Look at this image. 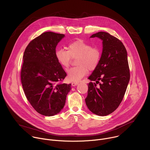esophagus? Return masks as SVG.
Here are the masks:
<instances>
[{
  "mask_svg": "<svg viewBox=\"0 0 150 150\" xmlns=\"http://www.w3.org/2000/svg\"><path fill=\"white\" fill-rule=\"evenodd\" d=\"M78 84V82H72V86H76V85H77Z\"/></svg>",
  "mask_w": 150,
  "mask_h": 150,
  "instance_id": "esophagus-1",
  "label": "esophagus"
}]
</instances>
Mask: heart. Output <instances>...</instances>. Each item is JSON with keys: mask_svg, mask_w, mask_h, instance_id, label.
<instances>
[{"mask_svg": "<svg viewBox=\"0 0 150 150\" xmlns=\"http://www.w3.org/2000/svg\"><path fill=\"white\" fill-rule=\"evenodd\" d=\"M101 50L82 39L73 41L68 44L67 50L60 49L56 51L55 56L63 68H68L72 58L76 59V65L68 71V79L71 81H79L88 73L95 70L101 59Z\"/></svg>", "mask_w": 150, "mask_h": 150, "instance_id": "obj_1", "label": "heart"}]
</instances>
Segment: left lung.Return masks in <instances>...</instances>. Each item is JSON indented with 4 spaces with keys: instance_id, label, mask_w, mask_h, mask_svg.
Listing matches in <instances>:
<instances>
[{
    "instance_id": "obj_1",
    "label": "left lung",
    "mask_w": 150,
    "mask_h": 150,
    "mask_svg": "<svg viewBox=\"0 0 150 150\" xmlns=\"http://www.w3.org/2000/svg\"><path fill=\"white\" fill-rule=\"evenodd\" d=\"M91 37L103 40V52L98 67L88 77L95 82L88 83L85 100L91 112L104 116L113 112L124 97L130 79L129 64L126 48L120 40L102 31Z\"/></svg>"
}]
</instances>
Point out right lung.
Segmentation results:
<instances>
[{
	"instance_id": "obj_1",
	"label": "right lung",
	"mask_w": 150,
	"mask_h": 150,
	"mask_svg": "<svg viewBox=\"0 0 150 150\" xmlns=\"http://www.w3.org/2000/svg\"><path fill=\"white\" fill-rule=\"evenodd\" d=\"M65 35L45 32L27 46L21 70V79L26 97L38 113L51 116L65 104L71 83H63L67 73L58 63L56 47Z\"/></svg>"
}]
</instances>
